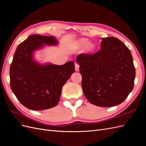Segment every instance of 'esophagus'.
Instances as JSON below:
<instances>
[{
	"label": "esophagus",
	"instance_id": "34e87169",
	"mask_svg": "<svg viewBox=\"0 0 146 146\" xmlns=\"http://www.w3.org/2000/svg\"><path fill=\"white\" fill-rule=\"evenodd\" d=\"M79 67H80V66H79L77 63H75V69H76V71H78L79 70Z\"/></svg>",
	"mask_w": 146,
	"mask_h": 146
}]
</instances>
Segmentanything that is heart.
<instances>
[{
	"instance_id": "obj_1",
	"label": "heart",
	"mask_w": 146,
	"mask_h": 146,
	"mask_svg": "<svg viewBox=\"0 0 146 146\" xmlns=\"http://www.w3.org/2000/svg\"><path fill=\"white\" fill-rule=\"evenodd\" d=\"M88 42V40L85 38H81L80 39H78L77 41L74 42V47L76 49H80V48H83L85 46ZM94 49V45L92 43H88L85 47V50L90 53L92 52Z\"/></svg>"
}]
</instances>
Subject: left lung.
I'll return each instance as SVG.
<instances>
[{
  "mask_svg": "<svg viewBox=\"0 0 146 146\" xmlns=\"http://www.w3.org/2000/svg\"><path fill=\"white\" fill-rule=\"evenodd\" d=\"M100 50L76 58L82 76V87L88 100L111 107L121 104L134 86L135 68L130 50L115 37L102 39Z\"/></svg>",
  "mask_w": 146,
  "mask_h": 146,
  "instance_id": "left-lung-1",
  "label": "left lung"
}]
</instances>
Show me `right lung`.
Here are the masks:
<instances>
[{"instance_id": "1", "label": "right lung", "mask_w": 146, "mask_h": 146, "mask_svg": "<svg viewBox=\"0 0 146 146\" xmlns=\"http://www.w3.org/2000/svg\"><path fill=\"white\" fill-rule=\"evenodd\" d=\"M57 43L54 36L32 35L16 48L10 66V86L26 108L39 111L55 107L63 85L75 71L72 61L55 65L34 60V51Z\"/></svg>"}]
</instances>
